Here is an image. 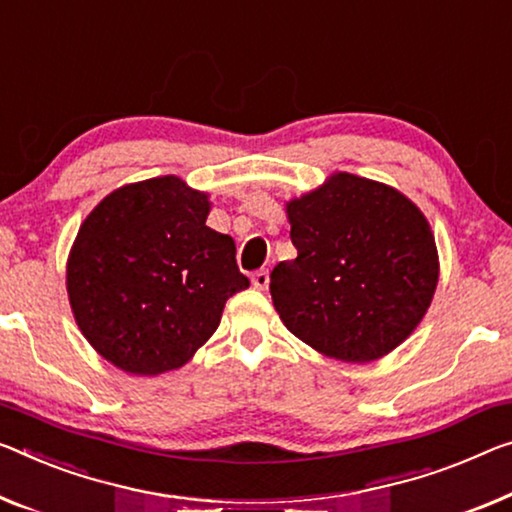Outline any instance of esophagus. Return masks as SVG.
Returning <instances> with one entry per match:
<instances>
[{"mask_svg": "<svg viewBox=\"0 0 512 512\" xmlns=\"http://www.w3.org/2000/svg\"><path fill=\"white\" fill-rule=\"evenodd\" d=\"M251 283H254V288L265 290L267 283H270V272H267V270H256L254 274H251Z\"/></svg>", "mask_w": 512, "mask_h": 512, "instance_id": "34e87169", "label": "esophagus"}]
</instances>
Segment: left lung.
<instances>
[{"instance_id": "1", "label": "left lung", "mask_w": 512, "mask_h": 512, "mask_svg": "<svg viewBox=\"0 0 512 512\" xmlns=\"http://www.w3.org/2000/svg\"><path fill=\"white\" fill-rule=\"evenodd\" d=\"M295 261L270 274L290 332L327 357L380 359L426 316L439 277L437 247L421 210L373 180L336 174L288 203Z\"/></svg>"}]
</instances>
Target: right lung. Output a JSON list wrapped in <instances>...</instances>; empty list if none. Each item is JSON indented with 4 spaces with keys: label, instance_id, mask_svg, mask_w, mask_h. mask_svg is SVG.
I'll use <instances>...</instances> for the list:
<instances>
[{
    "label": "right lung",
    "instance_id": "obj_1",
    "mask_svg": "<svg viewBox=\"0 0 512 512\" xmlns=\"http://www.w3.org/2000/svg\"><path fill=\"white\" fill-rule=\"evenodd\" d=\"M208 196L174 176L125 185L84 219L68 258V297L93 348L125 373L192 359L249 279L235 242L206 226Z\"/></svg>",
    "mask_w": 512,
    "mask_h": 512
}]
</instances>
